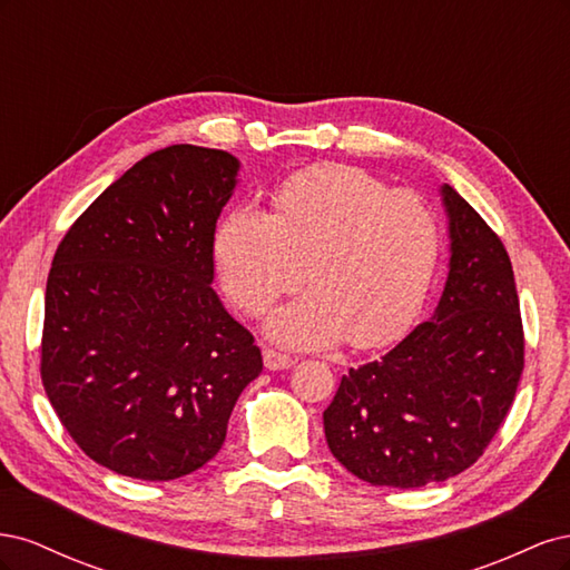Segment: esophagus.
Returning a JSON list of instances; mask_svg holds the SVG:
<instances>
[{
	"label": "esophagus",
	"mask_w": 570,
	"mask_h": 570,
	"mask_svg": "<svg viewBox=\"0 0 570 570\" xmlns=\"http://www.w3.org/2000/svg\"><path fill=\"white\" fill-rule=\"evenodd\" d=\"M292 364H295V358L287 356V354H281L275 350H266L264 352V366L268 371H283V368H289Z\"/></svg>",
	"instance_id": "esophagus-1"
}]
</instances>
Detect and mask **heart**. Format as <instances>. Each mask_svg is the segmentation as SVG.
<instances>
[{"mask_svg": "<svg viewBox=\"0 0 570 570\" xmlns=\"http://www.w3.org/2000/svg\"><path fill=\"white\" fill-rule=\"evenodd\" d=\"M214 252L228 295L249 314L306 278L312 292L266 321L275 342L321 350L344 337L354 350H373L419 314L440 258V226L421 197L327 164L289 176L275 189L273 214L235 206Z\"/></svg>", "mask_w": 570, "mask_h": 570, "instance_id": "heart-1", "label": "heart"}]
</instances>
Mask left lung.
<instances>
[{
    "instance_id": "1",
    "label": "left lung",
    "mask_w": 570,
    "mask_h": 570,
    "mask_svg": "<svg viewBox=\"0 0 570 570\" xmlns=\"http://www.w3.org/2000/svg\"><path fill=\"white\" fill-rule=\"evenodd\" d=\"M450 273L430 321L342 375L323 411L333 456L371 485L423 488L473 465L504 423L523 373V323L502 239L452 185Z\"/></svg>"
}]
</instances>
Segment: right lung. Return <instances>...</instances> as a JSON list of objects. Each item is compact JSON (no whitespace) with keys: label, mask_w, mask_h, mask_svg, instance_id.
Listing matches in <instances>:
<instances>
[{"label":"right lung","mask_w":570,"mask_h":570,"mask_svg":"<svg viewBox=\"0 0 570 570\" xmlns=\"http://www.w3.org/2000/svg\"><path fill=\"white\" fill-rule=\"evenodd\" d=\"M237 170L223 149L154 151L85 209L51 262L42 385L68 435L118 475L202 469L264 368L212 287Z\"/></svg>","instance_id":"right-lung-1"}]
</instances>
